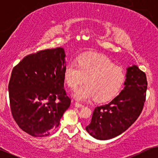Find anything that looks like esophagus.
<instances>
[{"mask_svg": "<svg viewBox=\"0 0 158 158\" xmlns=\"http://www.w3.org/2000/svg\"><path fill=\"white\" fill-rule=\"evenodd\" d=\"M74 105H75V107H77V108H83V107H85L84 105L79 103V102H76Z\"/></svg>", "mask_w": 158, "mask_h": 158, "instance_id": "34e87169", "label": "esophagus"}]
</instances>
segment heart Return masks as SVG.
I'll return each instance as SVG.
<instances>
[{"instance_id":"b5f03b06","label":"heart","mask_w":158,"mask_h":158,"mask_svg":"<svg viewBox=\"0 0 158 158\" xmlns=\"http://www.w3.org/2000/svg\"><path fill=\"white\" fill-rule=\"evenodd\" d=\"M64 77L71 89H76L73 97L78 100L94 98L99 102H106L115 97L125 81V73L115 66L108 57L98 53H86L78 58L77 64L70 62L64 69Z\"/></svg>"}]
</instances>
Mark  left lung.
Returning a JSON list of instances; mask_svg holds the SVG:
<instances>
[{
    "instance_id": "8db88e82",
    "label": "left lung",
    "mask_w": 158,
    "mask_h": 158,
    "mask_svg": "<svg viewBox=\"0 0 158 158\" xmlns=\"http://www.w3.org/2000/svg\"><path fill=\"white\" fill-rule=\"evenodd\" d=\"M124 88L109 103L94 108L86 130L97 139L107 140L124 132L142 113L148 88L146 74L133 65L127 69Z\"/></svg>"
}]
</instances>
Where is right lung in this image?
<instances>
[{"label": "right lung", "mask_w": 158, "mask_h": 158, "mask_svg": "<svg viewBox=\"0 0 158 158\" xmlns=\"http://www.w3.org/2000/svg\"><path fill=\"white\" fill-rule=\"evenodd\" d=\"M65 57L62 48L41 50L27 56L12 70L10 110L19 127L31 136L49 135L70 106L64 88Z\"/></svg>", "instance_id": "obj_1"}]
</instances>
